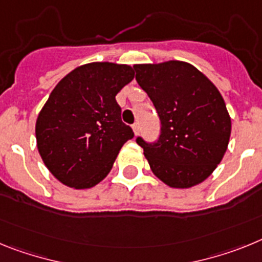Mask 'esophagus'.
Wrapping results in <instances>:
<instances>
[{
  "instance_id": "34e87169",
  "label": "esophagus",
  "mask_w": 262,
  "mask_h": 262,
  "mask_svg": "<svg viewBox=\"0 0 262 262\" xmlns=\"http://www.w3.org/2000/svg\"><path fill=\"white\" fill-rule=\"evenodd\" d=\"M132 128H133L134 134H136V136H138V133H140V126H138V124H134Z\"/></svg>"
}]
</instances>
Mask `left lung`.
<instances>
[{"label":"left lung","mask_w":262,"mask_h":262,"mask_svg":"<svg viewBox=\"0 0 262 262\" xmlns=\"http://www.w3.org/2000/svg\"><path fill=\"white\" fill-rule=\"evenodd\" d=\"M133 68L161 120L156 144L137 138L150 169L172 188L199 185L222 162L231 137V117L222 93L187 62L167 60Z\"/></svg>","instance_id":"obj_1"}]
</instances>
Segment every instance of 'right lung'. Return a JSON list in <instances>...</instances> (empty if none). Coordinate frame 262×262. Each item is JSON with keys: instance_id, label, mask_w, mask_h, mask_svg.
I'll use <instances>...</instances> for the list:
<instances>
[{"instance_id": "right-lung-1", "label": "right lung", "mask_w": 262, "mask_h": 262, "mask_svg": "<svg viewBox=\"0 0 262 262\" xmlns=\"http://www.w3.org/2000/svg\"><path fill=\"white\" fill-rule=\"evenodd\" d=\"M133 79L128 64L87 63L66 75L50 93L36 118V147L60 183L84 190L109 174L122 145L134 137L116 101Z\"/></svg>"}]
</instances>
